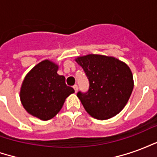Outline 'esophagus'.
<instances>
[{"mask_svg":"<svg viewBox=\"0 0 157 157\" xmlns=\"http://www.w3.org/2000/svg\"><path fill=\"white\" fill-rule=\"evenodd\" d=\"M73 88L75 90V92H77V90H78V86H77V85H74L73 86Z\"/></svg>","mask_w":157,"mask_h":157,"instance_id":"obj_1","label":"esophagus"}]
</instances>
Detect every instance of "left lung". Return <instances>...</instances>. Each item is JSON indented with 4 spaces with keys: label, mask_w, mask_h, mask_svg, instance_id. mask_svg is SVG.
I'll use <instances>...</instances> for the list:
<instances>
[{
    "label": "left lung",
    "mask_w": 157,
    "mask_h": 157,
    "mask_svg": "<svg viewBox=\"0 0 157 157\" xmlns=\"http://www.w3.org/2000/svg\"><path fill=\"white\" fill-rule=\"evenodd\" d=\"M89 82L86 92L77 97L93 118H112L124 108L134 88L130 69L124 62L105 55H88L76 59Z\"/></svg>",
    "instance_id": "obj_1"
}]
</instances>
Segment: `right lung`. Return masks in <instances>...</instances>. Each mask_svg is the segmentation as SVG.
<instances>
[{
  "instance_id": "obj_1",
  "label": "right lung",
  "mask_w": 157,
  "mask_h": 157,
  "mask_svg": "<svg viewBox=\"0 0 157 157\" xmlns=\"http://www.w3.org/2000/svg\"><path fill=\"white\" fill-rule=\"evenodd\" d=\"M58 66L44 60L34 66L22 82L21 102L27 112L41 120L55 117L65 98L75 92L65 84V78L57 74Z\"/></svg>"
}]
</instances>
